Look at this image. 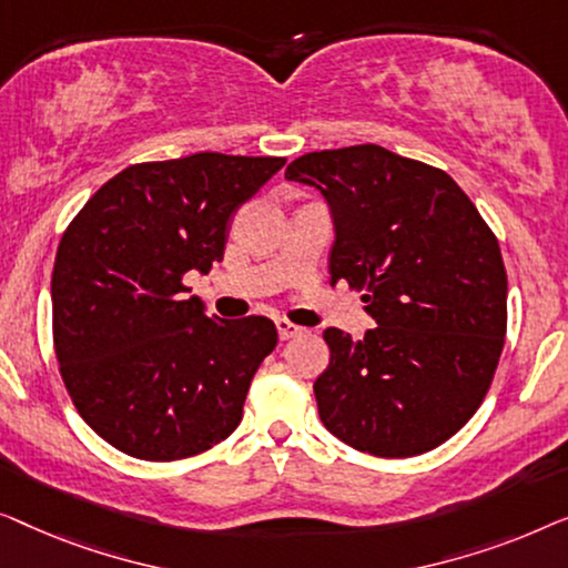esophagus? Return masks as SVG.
<instances>
[{"label": "esophagus", "instance_id": "34e87169", "mask_svg": "<svg viewBox=\"0 0 568 568\" xmlns=\"http://www.w3.org/2000/svg\"><path fill=\"white\" fill-rule=\"evenodd\" d=\"M275 326H277V337L281 339H293L298 337V334H303V326H295L291 322H285V318H277Z\"/></svg>", "mask_w": 568, "mask_h": 568}]
</instances>
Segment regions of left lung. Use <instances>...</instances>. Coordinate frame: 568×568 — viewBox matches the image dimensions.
I'll list each match as a JSON object with an SVG mask.
<instances>
[{"mask_svg": "<svg viewBox=\"0 0 568 568\" xmlns=\"http://www.w3.org/2000/svg\"><path fill=\"white\" fill-rule=\"evenodd\" d=\"M285 180L329 205L332 285L365 287L375 329H326L329 367L314 394L334 437L409 458L453 437L481 406L507 332L499 242L450 174L363 146L311 151Z\"/></svg>", "mask_w": 568, "mask_h": 568, "instance_id": "obj_1", "label": "left lung"}]
</instances>
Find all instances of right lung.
<instances>
[{"label": "right lung", "mask_w": 568, "mask_h": 568, "mask_svg": "<svg viewBox=\"0 0 568 568\" xmlns=\"http://www.w3.org/2000/svg\"><path fill=\"white\" fill-rule=\"evenodd\" d=\"M283 156L215 151L133 164L63 231L51 277L53 345L82 419L141 460L211 450L242 422L267 316H207L182 283L223 260L229 226Z\"/></svg>", "instance_id": "right-lung-1"}]
</instances>
